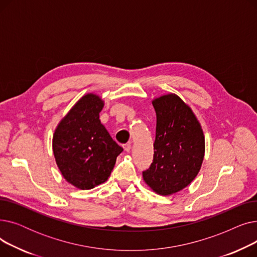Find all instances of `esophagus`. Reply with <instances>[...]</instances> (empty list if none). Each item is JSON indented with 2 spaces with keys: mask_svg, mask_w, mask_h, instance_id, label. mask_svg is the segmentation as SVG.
I'll list each match as a JSON object with an SVG mask.
<instances>
[{
  "mask_svg": "<svg viewBox=\"0 0 257 257\" xmlns=\"http://www.w3.org/2000/svg\"><path fill=\"white\" fill-rule=\"evenodd\" d=\"M123 148H124V150H125L126 152H130V150H131V144H130V143L124 144V145H123Z\"/></svg>",
  "mask_w": 257,
  "mask_h": 257,
  "instance_id": "1",
  "label": "esophagus"
}]
</instances>
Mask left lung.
Wrapping results in <instances>:
<instances>
[{
  "mask_svg": "<svg viewBox=\"0 0 257 257\" xmlns=\"http://www.w3.org/2000/svg\"><path fill=\"white\" fill-rule=\"evenodd\" d=\"M152 104L156 112L154 155L143 178L156 194L170 196L196 178L204 159L205 139L192 108L177 94H164Z\"/></svg>",
  "mask_w": 257,
  "mask_h": 257,
  "instance_id": "left-lung-1",
  "label": "left lung"
}]
</instances>
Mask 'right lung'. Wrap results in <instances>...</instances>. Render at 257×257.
<instances>
[{
  "mask_svg": "<svg viewBox=\"0 0 257 257\" xmlns=\"http://www.w3.org/2000/svg\"><path fill=\"white\" fill-rule=\"evenodd\" d=\"M104 101L86 93L59 121L53 136V153L63 178L80 190L104 183L123 151L101 124Z\"/></svg>",
  "mask_w": 257,
  "mask_h": 257,
  "instance_id": "right-lung-1",
  "label": "right lung"
}]
</instances>
